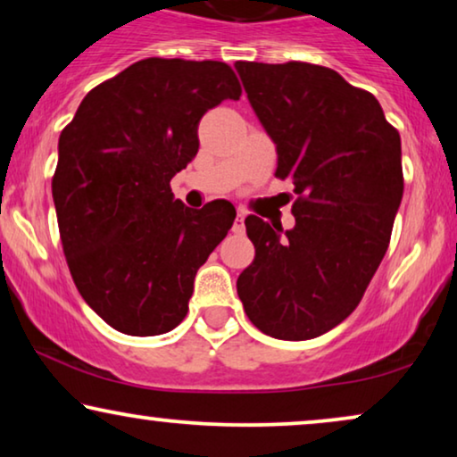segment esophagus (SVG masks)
<instances>
[{
	"instance_id": "1",
	"label": "esophagus",
	"mask_w": 457,
	"mask_h": 457,
	"mask_svg": "<svg viewBox=\"0 0 457 457\" xmlns=\"http://www.w3.org/2000/svg\"><path fill=\"white\" fill-rule=\"evenodd\" d=\"M233 230H235V233H243V230H245V212H243V210L237 212Z\"/></svg>"
}]
</instances>
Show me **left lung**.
Instances as JSON below:
<instances>
[{
  "instance_id": "1",
  "label": "left lung",
  "mask_w": 457,
  "mask_h": 457,
  "mask_svg": "<svg viewBox=\"0 0 457 457\" xmlns=\"http://www.w3.org/2000/svg\"><path fill=\"white\" fill-rule=\"evenodd\" d=\"M249 104L277 143L274 177L291 180L295 227L245 218L255 258L237 278L253 327L314 339L364 297L403 195L402 139L372 93L308 62H237Z\"/></svg>"
}]
</instances>
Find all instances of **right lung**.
<instances>
[{
  "label": "right lung",
  "instance_id": "1",
  "mask_svg": "<svg viewBox=\"0 0 457 457\" xmlns=\"http://www.w3.org/2000/svg\"><path fill=\"white\" fill-rule=\"evenodd\" d=\"M233 68L147 58L87 93L60 135L52 179L72 280L112 328L154 337L189 312L193 280L233 227V204L191 210L170 180L199 149L197 124L239 99Z\"/></svg>",
  "mask_w": 457,
  "mask_h": 457
}]
</instances>
